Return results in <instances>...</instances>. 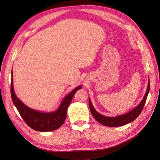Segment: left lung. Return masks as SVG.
I'll list each match as a JSON object with an SVG mask.
<instances>
[{
  "instance_id": "obj_1",
  "label": "left lung",
  "mask_w": 160,
  "mask_h": 160,
  "mask_svg": "<svg viewBox=\"0 0 160 160\" xmlns=\"http://www.w3.org/2000/svg\"><path fill=\"white\" fill-rule=\"evenodd\" d=\"M149 91H150V79H148L147 90L144 95V97L142 98L140 103L135 108H134L132 110H131V111H129L128 112H126L122 115H119V116H117V117H105V116L98 113L95 109V108L93 107L91 101V99L89 98V102L90 111L91 112L92 115L93 116V117L96 119V120H97L99 123H101L104 126H109V127H117V126H123L132 122V121H134L140 115L143 108L144 107V104L146 103V98L148 95V93H149Z\"/></svg>"
}]
</instances>
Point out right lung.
Masks as SVG:
<instances>
[{
	"instance_id": "add662e5",
	"label": "right lung",
	"mask_w": 160,
	"mask_h": 160,
	"mask_svg": "<svg viewBox=\"0 0 160 160\" xmlns=\"http://www.w3.org/2000/svg\"><path fill=\"white\" fill-rule=\"evenodd\" d=\"M11 78H11L10 93L14 106L17 108L24 122L32 129L40 132L53 131L57 130L63 125L66 118V116H67L68 108L75 93L82 88L81 85L77 87L75 89L66 95L63 98L56 111L49 112H43L26 106L16 97L13 86L12 71L11 72Z\"/></svg>"
}]
</instances>
